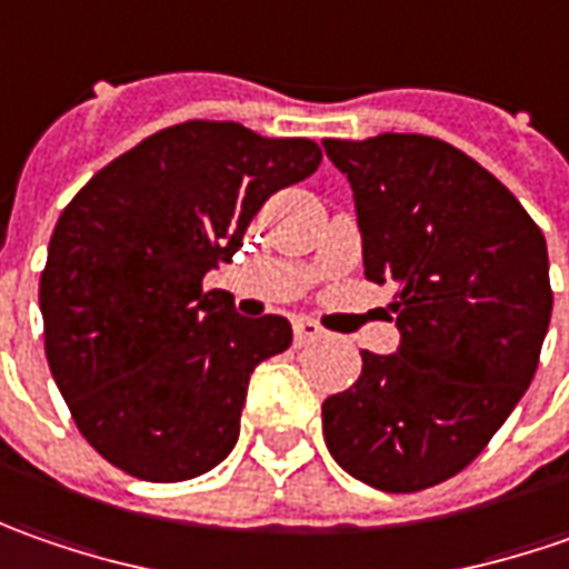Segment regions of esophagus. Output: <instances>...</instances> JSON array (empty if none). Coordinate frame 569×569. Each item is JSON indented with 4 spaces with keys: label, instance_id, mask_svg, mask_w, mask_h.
<instances>
[{
    "label": "esophagus",
    "instance_id": "obj_1",
    "mask_svg": "<svg viewBox=\"0 0 569 569\" xmlns=\"http://www.w3.org/2000/svg\"><path fill=\"white\" fill-rule=\"evenodd\" d=\"M292 333H296V343H315V340H321L323 337V327L318 321H311V318H296L292 323Z\"/></svg>",
    "mask_w": 569,
    "mask_h": 569
}]
</instances>
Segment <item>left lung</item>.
I'll return each mask as SVG.
<instances>
[{
    "mask_svg": "<svg viewBox=\"0 0 569 569\" xmlns=\"http://www.w3.org/2000/svg\"><path fill=\"white\" fill-rule=\"evenodd\" d=\"M352 186L365 277L397 289L393 356L321 406L352 479L409 495L457 476L532 383L551 321L548 246L510 188L428 134L323 138Z\"/></svg>",
    "mask_w": 569,
    "mask_h": 569,
    "instance_id": "obj_1",
    "label": "left lung"
}]
</instances>
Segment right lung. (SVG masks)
<instances>
[{
    "label": "right lung",
    "mask_w": 569,
    "mask_h": 569,
    "mask_svg": "<svg viewBox=\"0 0 569 569\" xmlns=\"http://www.w3.org/2000/svg\"><path fill=\"white\" fill-rule=\"evenodd\" d=\"M318 163L308 138L191 119L116 157L62 210L40 277L47 362L78 431L116 469L186 481L236 447L248 378L289 349L292 327L242 318L204 273Z\"/></svg>",
    "instance_id": "right-lung-1"
}]
</instances>
